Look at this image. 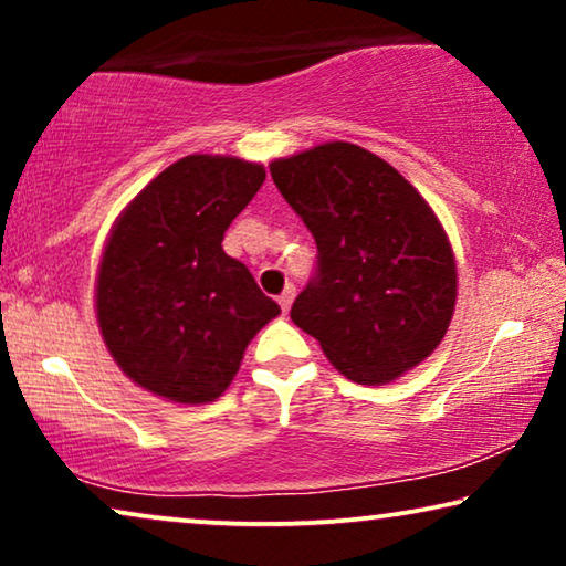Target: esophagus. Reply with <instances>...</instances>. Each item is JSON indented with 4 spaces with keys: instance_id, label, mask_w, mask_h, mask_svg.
<instances>
[{
    "instance_id": "34e87169",
    "label": "esophagus",
    "mask_w": 566,
    "mask_h": 566,
    "mask_svg": "<svg viewBox=\"0 0 566 566\" xmlns=\"http://www.w3.org/2000/svg\"><path fill=\"white\" fill-rule=\"evenodd\" d=\"M293 298H296V289H293V285H289V289H285V291L281 293V296H277V304H281L283 314H289V312H291Z\"/></svg>"
}]
</instances>
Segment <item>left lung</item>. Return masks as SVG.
<instances>
[{
	"instance_id": "8db88e82",
	"label": "left lung",
	"mask_w": 566,
	"mask_h": 566,
	"mask_svg": "<svg viewBox=\"0 0 566 566\" xmlns=\"http://www.w3.org/2000/svg\"><path fill=\"white\" fill-rule=\"evenodd\" d=\"M270 175L319 250L293 324L355 384H391L430 358L453 319L459 275L428 200L347 142L275 159Z\"/></svg>"
}]
</instances>
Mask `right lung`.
Returning <instances> with one entry per match:
<instances>
[{
    "label": "right lung",
    "instance_id": "1",
    "mask_svg": "<svg viewBox=\"0 0 566 566\" xmlns=\"http://www.w3.org/2000/svg\"><path fill=\"white\" fill-rule=\"evenodd\" d=\"M262 182L258 161L190 154L115 219L95 312L107 353L136 386L175 405H208L234 381L252 337L281 314L221 247Z\"/></svg>",
    "mask_w": 566,
    "mask_h": 566
}]
</instances>
